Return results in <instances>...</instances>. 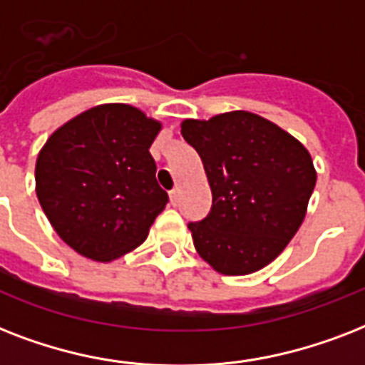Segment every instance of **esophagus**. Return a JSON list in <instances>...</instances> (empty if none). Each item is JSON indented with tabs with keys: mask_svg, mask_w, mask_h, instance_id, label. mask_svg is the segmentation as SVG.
<instances>
[{
	"mask_svg": "<svg viewBox=\"0 0 365 365\" xmlns=\"http://www.w3.org/2000/svg\"><path fill=\"white\" fill-rule=\"evenodd\" d=\"M180 202V193H178V189H172L170 191V205L176 206Z\"/></svg>",
	"mask_w": 365,
	"mask_h": 365,
	"instance_id": "obj_1",
	"label": "esophagus"
}]
</instances>
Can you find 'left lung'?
<instances>
[{"instance_id":"obj_1","label":"left lung","mask_w":365,"mask_h":365,"mask_svg":"<svg viewBox=\"0 0 365 365\" xmlns=\"http://www.w3.org/2000/svg\"><path fill=\"white\" fill-rule=\"evenodd\" d=\"M212 189V208L187 223L199 255L222 274L269 265L303 223L317 185L309 151L274 123L231 111L182 123Z\"/></svg>"}]
</instances>
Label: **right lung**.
<instances>
[{
    "label": "right lung",
    "instance_id": "add662e5",
    "mask_svg": "<svg viewBox=\"0 0 365 365\" xmlns=\"http://www.w3.org/2000/svg\"><path fill=\"white\" fill-rule=\"evenodd\" d=\"M160 123L126 104H104L62 125L39 151L36 193L58 237L94 261L148 239L168 195L149 148Z\"/></svg>",
    "mask_w": 365,
    "mask_h": 365
}]
</instances>
